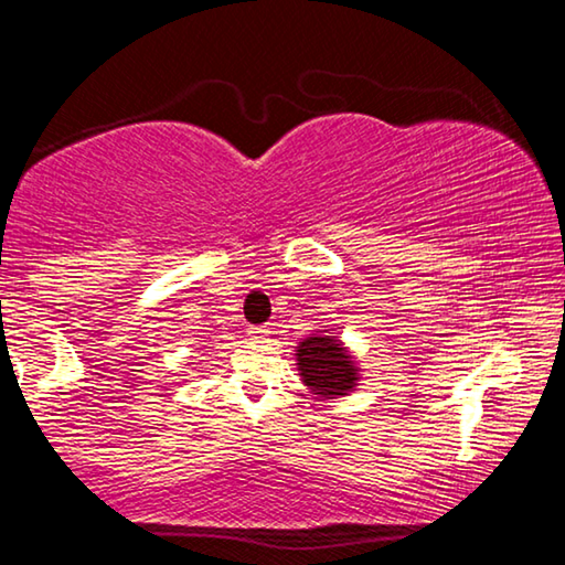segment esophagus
<instances>
[{"mask_svg":"<svg viewBox=\"0 0 565 565\" xmlns=\"http://www.w3.org/2000/svg\"><path fill=\"white\" fill-rule=\"evenodd\" d=\"M271 329L269 327H252L248 329V339L252 341H269Z\"/></svg>","mask_w":565,"mask_h":565,"instance_id":"1","label":"esophagus"}]
</instances>
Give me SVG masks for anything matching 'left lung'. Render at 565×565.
Instances as JSON below:
<instances>
[{"label": "left lung", "mask_w": 565, "mask_h": 565, "mask_svg": "<svg viewBox=\"0 0 565 565\" xmlns=\"http://www.w3.org/2000/svg\"><path fill=\"white\" fill-rule=\"evenodd\" d=\"M296 371L309 394L319 401L351 396L361 381L359 361L329 329L309 333L296 347Z\"/></svg>", "instance_id": "obj_1"}]
</instances>
